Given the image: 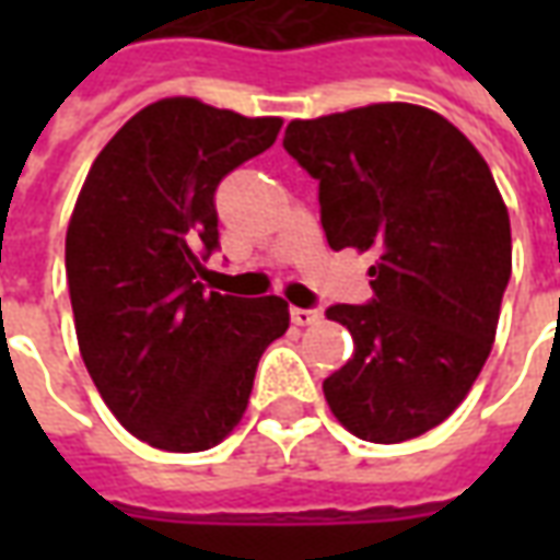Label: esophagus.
Returning <instances> with one entry per match:
<instances>
[{"label":"esophagus","instance_id":"esophagus-1","mask_svg":"<svg viewBox=\"0 0 560 560\" xmlns=\"http://www.w3.org/2000/svg\"><path fill=\"white\" fill-rule=\"evenodd\" d=\"M291 320L296 327H312V324L320 320V312H317V308H296V305H293Z\"/></svg>","mask_w":560,"mask_h":560}]
</instances>
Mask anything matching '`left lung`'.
Masks as SVG:
<instances>
[{
	"instance_id": "1",
	"label": "left lung",
	"mask_w": 560,
	"mask_h": 560,
	"mask_svg": "<svg viewBox=\"0 0 560 560\" xmlns=\"http://www.w3.org/2000/svg\"><path fill=\"white\" fill-rule=\"evenodd\" d=\"M284 149L317 179L329 248L375 255V300L327 308L353 336L324 381L329 411L372 444L420 438L492 351L513 269L492 171L453 122L405 102L293 119Z\"/></svg>"
}]
</instances>
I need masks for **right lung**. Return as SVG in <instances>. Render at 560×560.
<instances>
[{
    "label": "right lung",
    "instance_id": "obj_1",
    "mask_svg": "<svg viewBox=\"0 0 560 560\" xmlns=\"http://www.w3.org/2000/svg\"><path fill=\"white\" fill-rule=\"evenodd\" d=\"M279 116L161 98L92 161L66 233L80 357L128 432L167 453L221 444L257 360L291 324L281 296L203 293L215 188L279 138Z\"/></svg>",
    "mask_w": 560,
    "mask_h": 560
}]
</instances>
